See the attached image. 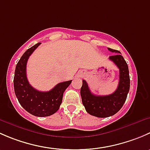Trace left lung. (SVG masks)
I'll return each mask as SVG.
<instances>
[{"instance_id":"obj_1","label":"left lung","mask_w":150,"mask_h":150,"mask_svg":"<svg viewBox=\"0 0 150 150\" xmlns=\"http://www.w3.org/2000/svg\"><path fill=\"white\" fill-rule=\"evenodd\" d=\"M108 50L117 54L109 57L120 71L119 84L115 91L107 96H96L91 92L84 80L81 88V99L86 112L98 117H107L116 114L125 103L130 88L129 71L126 62L119 51L110 48Z\"/></svg>"}]
</instances>
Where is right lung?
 I'll list each match as a JSON object with an SVG mask.
<instances>
[{
	"label": "right lung",
	"mask_w": 150,
	"mask_h": 150,
	"mask_svg": "<svg viewBox=\"0 0 150 150\" xmlns=\"http://www.w3.org/2000/svg\"><path fill=\"white\" fill-rule=\"evenodd\" d=\"M40 45L38 43L27 50L16 66L13 78L15 94L19 104L29 113L37 117L54 114L62 102L63 93L72 81L59 83L49 91H39L30 86L26 74L27 62L30 56Z\"/></svg>",
	"instance_id": "add662e5"
}]
</instances>
